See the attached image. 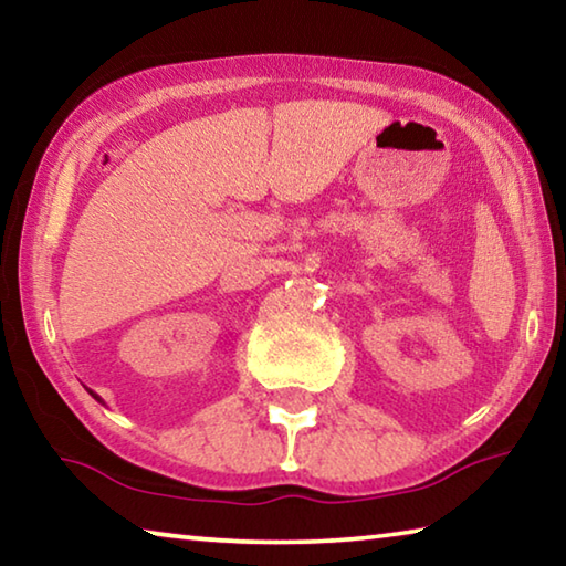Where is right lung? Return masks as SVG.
I'll return each mask as SVG.
<instances>
[{"label":"right lung","instance_id":"right-lung-1","mask_svg":"<svg viewBox=\"0 0 566 566\" xmlns=\"http://www.w3.org/2000/svg\"><path fill=\"white\" fill-rule=\"evenodd\" d=\"M87 391H90V395H92V397H94V399H97V401H102V397H99V395H97V391H92V389H87ZM102 405H104V401H102Z\"/></svg>","mask_w":566,"mask_h":566}]
</instances>
